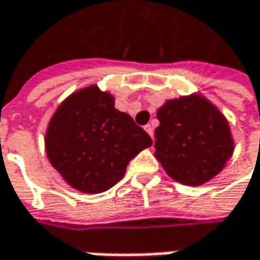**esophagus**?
<instances>
[{
    "instance_id": "obj_1",
    "label": "esophagus",
    "mask_w": 260,
    "mask_h": 260,
    "mask_svg": "<svg viewBox=\"0 0 260 260\" xmlns=\"http://www.w3.org/2000/svg\"><path fill=\"white\" fill-rule=\"evenodd\" d=\"M144 129H146V132H147L150 137H153V126H152V125H146Z\"/></svg>"
}]
</instances>
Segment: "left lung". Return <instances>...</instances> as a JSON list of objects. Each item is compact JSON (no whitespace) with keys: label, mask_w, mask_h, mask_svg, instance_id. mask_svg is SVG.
<instances>
[{"label":"left lung","mask_w":260,"mask_h":260,"mask_svg":"<svg viewBox=\"0 0 260 260\" xmlns=\"http://www.w3.org/2000/svg\"><path fill=\"white\" fill-rule=\"evenodd\" d=\"M154 156L170 177L200 186L217 176L234 141L223 114L201 95L170 100L157 110Z\"/></svg>","instance_id":"1"}]
</instances>
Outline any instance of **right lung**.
<instances>
[{
    "mask_svg": "<svg viewBox=\"0 0 260 260\" xmlns=\"http://www.w3.org/2000/svg\"><path fill=\"white\" fill-rule=\"evenodd\" d=\"M152 138L110 93L89 86L68 96L50 119L46 152L63 180L84 193H101L123 177Z\"/></svg>",
    "mask_w": 260,
    "mask_h": 260,
    "instance_id": "obj_1",
    "label": "right lung"
}]
</instances>
